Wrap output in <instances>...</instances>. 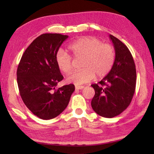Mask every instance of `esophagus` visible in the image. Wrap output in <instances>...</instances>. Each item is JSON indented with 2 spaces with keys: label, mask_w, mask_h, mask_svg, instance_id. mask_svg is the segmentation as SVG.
I'll return each instance as SVG.
<instances>
[{
  "label": "esophagus",
  "mask_w": 154,
  "mask_h": 154,
  "mask_svg": "<svg viewBox=\"0 0 154 154\" xmlns=\"http://www.w3.org/2000/svg\"><path fill=\"white\" fill-rule=\"evenodd\" d=\"M75 89H82L83 88H84V87L83 86H78V85H75Z\"/></svg>",
  "instance_id": "1"
}]
</instances>
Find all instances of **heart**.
Segmentation results:
<instances>
[{"label": "heart", "instance_id": "obj_1", "mask_svg": "<svg viewBox=\"0 0 154 154\" xmlns=\"http://www.w3.org/2000/svg\"><path fill=\"white\" fill-rule=\"evenodd\" d=\"M74 59H80L79 71L72 72L66 78L67 82L80 85L88 82L95 76L101 79L112 69L115 59V50L111 45L102 43L94 37H82L75 40L68 46ZM59 69L68 74L72 69V57L63 50L56 55Z\"/></svg>", "mask_w": 154, "mask_h": 154}]
</instances>
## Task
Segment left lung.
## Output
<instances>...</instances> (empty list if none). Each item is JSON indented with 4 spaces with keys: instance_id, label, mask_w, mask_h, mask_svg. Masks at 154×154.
Returning a JSON list of instances; mask_svg holds the SVG:
<instances>
[{
    "instance_id": "1",
    "label": "left lung",
    "mask_w": 154,
    "mask_h": 154,
    "mask_svg": "<svg viewBox=\"0 0 154 154\" xmlns=\"http://www.w3.org/2000/svg\"><path fill=\"white\" fill-rule=\"evenodd\" d=\"M115 50V59L107 75L91 85L95 95L91 100L94 111L102 117L112 118L120 115L131 103L137 82L135 63L128 47L110 35Z\"/></svg>"
}]
</instances>
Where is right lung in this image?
<instances>
[{"label": "right lung", "mask_w": 154, "mask_h": 154, "mask_svg": "<svg viewBox=\"0 0 154 154\" xmlns=\"http://www.w3.org/2000/svg\"><path fill=\"white\" fill-rule=\"evenodd\" d=\"M67 35L45 33L25 50L17 69L20 95L26 107L40 119L48 120L66 108L75 90L73 84L56 87L63 79L56 55Z\"/></svg>", "instance_id": "add662e5"}]
</instances>
